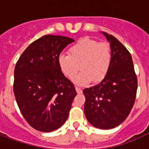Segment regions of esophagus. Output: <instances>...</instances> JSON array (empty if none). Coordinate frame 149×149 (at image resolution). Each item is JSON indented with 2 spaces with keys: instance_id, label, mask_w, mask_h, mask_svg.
<instances>
[{
  "instance_id": "34e87169",
  "label": "esophagus",
  "mask_w": 149,
  "mask_h": 149,
  "mask_svg": "<svg viewBox=\"0 0 149 149\" xmlns=\"http://www.w3.org/2000/svg\"><path fill=\"white\" fill-rule=\"evenodd\" d=\"M76 91H77V93H82V89L79 87H76Z\"/></svg>"
}]
</instances>
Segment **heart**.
<instances>
[{
    "label": "heart",
    "instance_id": "obj_1",
    "mask_svg": "<svg viewBox=\"0 0 149 149\" xmlns=\"http://www.w3.org/2000/svg\"><path fill=\"white\" fill-rule=\"evenodd\" d=\"M112 59L109 44L83 38L69 49V54L61 53L59 56L58 64L62 72L68 78L74 77L80 65L81 72L73 79V82L85 85L93 80L94 82L103 80L109 71Z\"/></svg>",
    "mask_w": 149,
    "mask_h": 149
}]
</instances>
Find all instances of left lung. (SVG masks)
Segmentation results:
<instances>
[{
    "label": "left lung",
    "instance_id": "obj_1",
    "mask_svg": "<svg viewBox=\"0 0 149 149\" xmlns=\"http://www.w3.org/2000/svg\"><path fill=\"white\" fill-rule=\"evenodd\" d=\"M110 43L112 64L103 81L83 90L84 114L96 128L111 129L124 122L136 100L137 78L131 54L116 37L103 32Z\"/></svg>",
    "mask_w": 149,
    "mask_h": 149
}]
</instances>
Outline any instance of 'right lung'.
Segmentation results:
<instances>
[{
  "label": "right lung",
  "mask_w": 149,
  "mask_h": 149,
  "mask_svg": "<svg viewBox=\"0 0 149 149\" xmlns=\"http://www.w3.org/2000/svg\"><path fill=\"white\" fill-rule=\"evenodd\" d=\"M74 41L62 36H43L28 46L17 62L15 98L24 118L38 131H54L68 119L77 92L59 67L58 57Z\"/></svg>",
  "instance_id": "right-lung-1"
}]
</instances>
